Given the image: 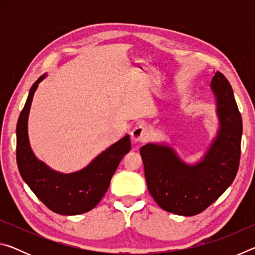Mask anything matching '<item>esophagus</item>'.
I'll return each mask as SVG.
<instances>
[{
    "label": "esophagus",
    "instance_id": "1",
    "mask_svg": "<svg viewBox=\"0 0 255 255\" xmlns=\"http://www.w3.org/2000/svg\"><path fill=\"white\" fill-rule=\"evenodd\" d=\"M148 135L147 128L144 127L143 125H137L131 131V138L133 141H143L146 139Z\"/></svg>",
    "mask_w": 255,
    "mask_h": 255
}]
</instances>
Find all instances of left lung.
<instances>
[{
    "label": "left lung",
    "instance_id": "left-lung-1",
    "mask_svg": "<svg viewBox=\"0 0 255 255\" xmlns=\"http://www.w3.org/2000/svg\"><path fill=\"white\" fill-rule=\"evenodd\" d=\"M211 90L217 101L219 130L199 163H184L173 148L164 144L140 147L148 191L169 213L200 214L225 192L239 170L243 126L233 89L217 72L211 80Z\"/></svg>",
    "mask_w": 255,
    "mask_h": 255
}]
</instances>
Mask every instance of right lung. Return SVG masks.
<instances>
[{
	"label": "right lung",
	"mask_w": 255,
	"mask_h": 255,
	"mask_svg": "<svg viewBox=\"0 0 255 255\" xmlns=\"http://www.w3.org/2000/svg\"><path fill=\"white\" fill-rule=\"evenodd\" d=\"M46 75L30 89L27 102L16 125V163L24 182L51 211L59 215H79L90 211L105 196L112 175L125 154L131 148L126 135L93 159L83 170L63 174L51 170L32 152L28 138V117L34 91Z\"/></svg>",
	"instance_id": "1"
}]
</instances>
